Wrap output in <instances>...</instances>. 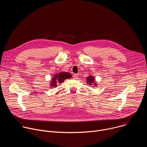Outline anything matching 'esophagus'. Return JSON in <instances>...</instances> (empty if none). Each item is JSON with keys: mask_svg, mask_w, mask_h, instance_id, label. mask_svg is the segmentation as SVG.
<instances>
[{"mask_svg": "<svg viewBox=\"0 0 147 147\" xmlns=\"http://www.w3.org/2000/svg\"><path fill=\"white\" fill-rule=\"evenodd\" d=\"M78 77V74H74L73 76V78L74 79H77Z\"/></svg>", "mask_w": 147, "mask_h": 147, "instance_id": "34e87169", "label": "esophagus"}]
</instances>
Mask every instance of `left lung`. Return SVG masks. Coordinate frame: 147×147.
<instances>
[{
  "label": "left lung",
  "mask_w": 147,
  "mask_h": 147,
  "mask_svg": "<svg viewBox=\"0 0 147 147\" xmlns=\"http://www.w3.org/2000/svg\"><path fill=\"white\" fill-rule=\"evenodd\" d=\"M87 82L88 84L90 85V86H92V84L95 85V86H97L96 84H97L95 83V78H94V76H89L88 77H87ZM94 87V86H93Z\"/></svg>",
  "instance_id": "8db88e82"
}]
</instances>
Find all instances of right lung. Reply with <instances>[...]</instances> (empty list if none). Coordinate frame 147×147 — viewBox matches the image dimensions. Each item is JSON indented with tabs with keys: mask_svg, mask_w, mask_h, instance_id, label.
Returning <instances> with one entry per match:
<instances>
[{
	"mask_svg": "<svg viewBox=\"0 0 147 147\" xmlns=\"http://www.w3.org/2000/svg\"><path fill=\"white\" fill-rule=\"evenodd\" d=\"M71 77V74L67 72H60L59 74H55L52 78L50 85L52 87H56L57 83H61L66 79Z\"/></svg>",
	"mask_w": 147,
	"mask_h": 147,
	"instance_id": "add662e5",
	"label": "right lung"
}]
</instances>
